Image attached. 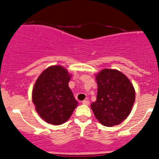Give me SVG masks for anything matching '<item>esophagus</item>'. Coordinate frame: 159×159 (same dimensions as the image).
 I'll return each mask as SVG.
<instances>
[{
  "instance_id": "esophagus-1",
  "label": "esophagus",
  "mask_w": 159,
  "mask_h": 159,
  "mask_svg": "<svg viewBox=\"0 0 159 159\" xmlns=\"http://www.w3.org/2000/svg\"><path fill=\"white\" fill-rule=\"evenodd\" d=\"M82 104H83V105H89L90 102H89V101H88V100H84V101H83V102H82Z\"/></svg>"
}]
</instances>
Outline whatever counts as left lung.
I'll return each instance as SVG.
<instances>
[{
  "label": "left lung",
  "mask_w": 159,
  "mask_h": 159,
  "mask_svg": "<svg viewBox=\"0 0 159 159\" xmlns=\"http://www.w3.org/2000/svg\"><path fill=\"white\" fill-rule=\"evenodd\" d=\"M97 100L91 109L101 124L107 127L117 125L129 116L135 91L129 78L115 69H104L96 75Z\"/></svg>",
  "instance_id": "left-lung-1"
}]
</instances>
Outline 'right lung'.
<instances>
[{
    "label": "right lung",
    "instance_id": "right-lung-1",
    "mask_svg": "<svg viewBox=\"0 0 159 159\" xmlns=\"http://www.w3.org/2000/svg\"><path fill=\"white\" fill-rule=\"evenodd\" d=\"M70 75L61 65L51 66L37 79L32 100L41 118L49 124L59 125L68 120L78 105L68 87Z\"/></svg>",
    "mask_w": 159,
    "mask_h": 159
}]
</instances>
